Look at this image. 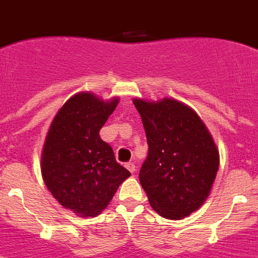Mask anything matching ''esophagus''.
Listing matches in <instances>:
<instances>
[{"mask_svg":"<svg viewBox=\"0 0 258 258\" xmlns=\"http://www.w3.org/2000/svg\"><path fill=\"white\" fill-rule=\"evenodd\" d=\"M125 166H126V169L129 170L131 173L136 172V165H134L133 163H126V164H125Z\"/></svg>","mask_w":258,"mask_h":258,"instance_id":"1","label":"esophagus"}]
</instances>
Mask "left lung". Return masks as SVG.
Here are the masks:
<instances>
[{
    "instance_id": "obj_1",
    "label": "left lung",
    "mask_w": 258,
    "mask_h": 258,
    "mask_svg": "<svg viewBox=\"0 0 258 258\" xmlns=\"http://www.w3.org/2000/svg\"><path fill=\"white\" fill-rule=\"evenodd\" d=\"M133 103L149 145L141 184L154 211L181 220L199 209L211 192L220 165L216 143L197 112L181 102L136 98Z\"/></svg>"
}]
</instances>
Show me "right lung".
<instances>
[{
  "mask_svg": "<svg viewBox=\"0 0 258 258\" xmlns=\"http://www.w3.org/2000/svg\"><path fill=\"white\" fill-rule=\"evenodd\" d=\"M117 103L118 98L104 102L93 93H77L59 109L47 132L42 178L59 204L81 217L101 214L131 175L99 136Z\"/></svg>",
  "mask_w": 258,
  "mask_h": 258,
  "instance_id": "obj_1",
  "label": "right lung"
}]
</instances>
